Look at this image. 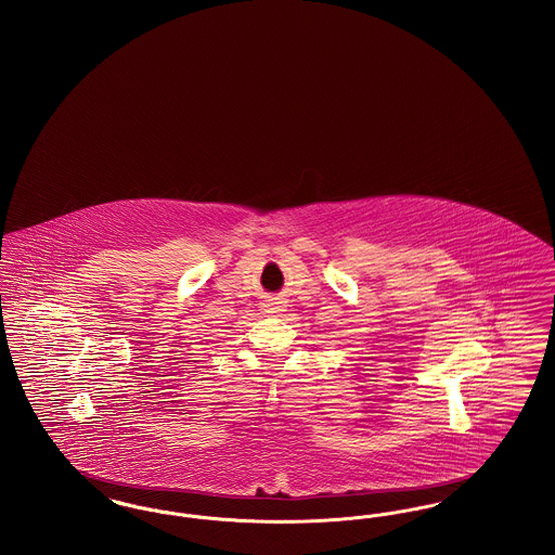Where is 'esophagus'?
<instances>
[{
    "label": "esophagus",
    "mask_w": 555,
    "mask_h": 555,
    "mask_svg": "<svg viewBox=\"0 0 555 555\" xmlns=\"http://www.w3.org/2000/svg\"><path fill=\"white\" fill-rule=\"evenodd\" d=\"M268 312H274V314H279V312H283V310H281V306H270V310H268Z\"/></svg>",
    "instance_id": "obj_1"
}]
</instances>
